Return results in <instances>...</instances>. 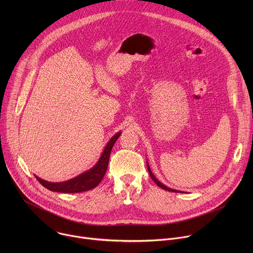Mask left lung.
Masks as SVG:
<instances>
[{
  "label": "left lung",
  "mask_w": 253,
  "mask_h": 253,
  "mask_svg": "<svg viewBox=\"0 0 253 253\" xmlns=\"http://www.w3.org/2000/svg\"><path fill=\"white\" fill-rule=\"evenodd\" d=\"M147 168H148V172H149V174H150V176H151V178L153 179V181L159 186V187H161L162 189H164V190H168V191H170V192H182V191H179V190H176V189H172V188H170V187H167L166 185H164L163 183H161L159 180L154 176V174L152 173V171H151V169H150V166H149V164H148V162H147Z\"/></svg>",
  "instance_id": "8db88e82"
}]
</instances>
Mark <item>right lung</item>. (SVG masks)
<instances>
[{
	"mask_svg": "<svg viewBox=\"0 0 253 253\" xmlns=\"http://www.w3.org/2000/svg\"><path fill=\"white\" fill-rule=\"evenodd\" d=\"M121 135V131L117 132L110 140L106 144V146L97 161V163L89 170L81 173L80 175L72 178L64 182H49L46 180L36 176L38 181L47 189L54 192L61 193H78L91 190L95 188L101 181L107 171L108 162H109L110 153L114 146L115 142Z\"/></svg>",
	"mask_w": 253,
	"mask_h": 253,
	"instance_id": "add662e5",
	"label": "right lung"
}]
</instances>
